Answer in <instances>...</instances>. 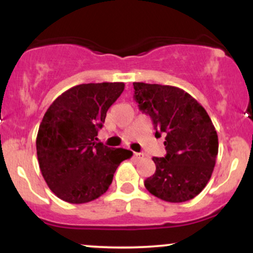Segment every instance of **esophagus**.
<instances>
[{"instance_id": "obj_1", "label": "esophagus", "mask_w": 253, "mask_h": 253, "mask_svg": "<svg viewBox=\"0 0 253 253\" xmlns=\"http://www.w3.org/2000/svg\"><path fill=\"white\" fill-rule=\"evenodd\" d=\"M133 157H134L135 159H143V158H144V153H138V152H135L134 155H133Z\"/></svg>"}]
</instances>
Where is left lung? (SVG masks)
I'll use <instances>...</instances> for the list:
<instances>
[{
    "mask_svg": "<svg viewBox=\"0 0 253 253\" xmlns=\"http://www.w3.org/2000/svg\"><path fill=\"white\" fill-rule=\"evenodd\" d=\"M133 86L139 108L152 119L156 138L165 135L167 155L152 158L156 172L145 179V188L167 202L189 201L205 189L215 167V127L206 109L184 90L143 82Z\"/></svg>",
    "mask_w": 253,
    "mask_h": 253,
    "instance_id": "1",
    "label": "left lung"
}]
</instances>
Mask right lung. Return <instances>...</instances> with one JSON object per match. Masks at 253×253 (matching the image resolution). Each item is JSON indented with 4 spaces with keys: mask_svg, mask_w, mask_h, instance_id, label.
Returning a JSON list of instances; mask_svg holds the SVG:
<instances>
[{
    "mask_svg": "<svg viewBox=\"0 0 253 253\" xmlns=\"http://www.w3.org/2000/svg\"><path fill=\"white\" fill-rule=\"evenodd\" d=\"M125 83L72 86L52 102L37 135L42 177L54 195L69 203H86L108 190L118 167L133 153L97 143L107 110Z\"/></svg>",
    "mask_w": 253,
    "mask_h": 253,
    "instance_id": "1",
    "label": "right lung"
}]
</instances>
